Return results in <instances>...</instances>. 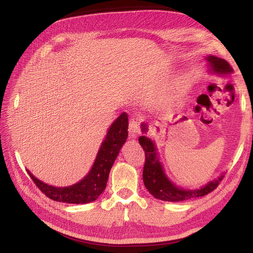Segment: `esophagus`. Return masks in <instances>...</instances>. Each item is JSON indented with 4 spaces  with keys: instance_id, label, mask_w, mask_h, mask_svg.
<instances>
[{
    "instance_id": "esophagus-1",
    "label": "esophagus",
    "mask_w": 253,
    "mask_h": 253,
    "mask_svg": "<svg viewBox=\"0 0 253 253\" xmlns=\"http://www.w3.org/2000/svg\"><path fill=\"white\" fill-rule=\"evenodd\" d=\"M128 134L131 138H135L136 136L140 134V128H139V122L135 118L129 119L128 124Z\"/></svg>"
}]
</instances>
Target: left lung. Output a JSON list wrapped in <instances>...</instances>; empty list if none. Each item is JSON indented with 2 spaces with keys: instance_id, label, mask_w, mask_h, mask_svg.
Returning a JSON list of instances; mask_svg holds the SVG:
<instances>
[{
  "instance_id": "1",
  "label": "left lung",
  "mask_w": 253,
  "mask_h": 253,
  "mask_svg": "<svg viewBox=\"0 0 253 253\" xmlns=\"http://www.w3.org/2000/svg\"><path fill=\"white\" fill-rule=\"evenodd\" d=\"M206 59L209 63L210 71L213 73L218 75H228L233 72V68L224 59L217 58L215 56H208ZM141 129L143 133H147L148 127L142 124ZM138 141L144 150L145 155V163L142 173L144 186L157 200L166 202H182L191 200V198L205 196L212 192L213 190H215L219 185V181L224 177V175H221L218 179L212 180L201 189L196 190H185L176 187L174 183L168 179L164 172L163 166L157 157L155 144L145 136H140Z\"/></svg>"
}]
</instances>
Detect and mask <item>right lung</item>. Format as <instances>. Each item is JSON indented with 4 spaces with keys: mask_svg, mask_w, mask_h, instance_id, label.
Here are the masks:
<instances>
[{
    "mask_svg": "<svg viewBox=\"0 0 253 253\" xmlns=\"http://www.w3.org/2000/svg\"><path fill=\"white\" fill-rule=\"evenodd\" d=\"M127 115L126 113H122L109 128L88 174L73 186L64 188L52 187L36 178L28 170L27 173L41 192L52 201L67 204H87L94 202L104 191L111 168L122 144L127 138Z\"/></svg>",
    "mask_w": 253,
    "mask_h": 253,
    "instance_id": "obj_1",
    "label": "right lung"
}]
</instances>
